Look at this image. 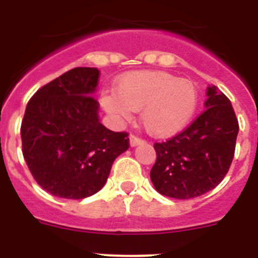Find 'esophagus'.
<instances>
[{
  "label": "esophagus",
  "mask_w": 258,
  "mask_h": 258,
  "mask_svg": "<svg viewBox=\"0 0 258 258\" xmlns=\"http://www.w3.org/2000/svg\"><path fill=\"white\" fill-rule=\"evenodd\" d=\"M129 143H131L132 147H136V146H140L142 145V143H145V141L141 140V138H138V137L136 136H131L129 137Z\"/></svg>",
  "instance_id": "34e87169"
}]
</instances>
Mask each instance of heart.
Listing matches in <instances>:
<instances>
[{
  "instance_id": "obj_1",
  "label": "heart",
  "mask_w": 258,
  "mask_h": 258,
  "mask_svg": "<svg viewBox=\"0 0 258 258\" xmlns=\"http://www.w3.org/2000/svg\"><path fill=\"white\" fill-rule=\"evenodd\" d=\"M102 107L116 122L131 121L141 111L146 132L170 138L184 131L199 104V93L190 80L163 71H134L116 81V93H102Z\"/></svg>"
}]
</instances>
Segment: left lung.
Wrapping results in <instances>:
<instances>
[{"instance_id": "obj_1", "label": "left lung", "mask_w": 258, "mask_h": 258, "mask_svg": "<svg viewBox=\"0 0 258 258\" xmlns=\"http://www.w3.org/2000/svg\"><path fill=\"white\" fill-rule=\"evenodd\" d=\"M206 111L178 136L155 143L156 161L150 177L164 197L191 199L213 190L231 165L239 132L229 98L207 88Z\"/></svg>"}]
</instances>
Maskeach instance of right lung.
<instances>
[{"instance_id": "right-lung-1", "label": "right lung", "mask_w": 258, "mask_h": 258, "mask_svg": "<svg viewBox=\"0 0 258 258\" xmlns=\"http://www.w3.org/2000/svg\"><path fill=\"white\" fill-rule=\"evenodd\" d=\"M99 71L77 67L38 89L20 127L23 156L41 187L63 199L101 190L118 155L129 149L125 132L99 121L94 99Z\"/></svg>"}]
</instances>
